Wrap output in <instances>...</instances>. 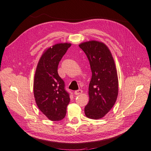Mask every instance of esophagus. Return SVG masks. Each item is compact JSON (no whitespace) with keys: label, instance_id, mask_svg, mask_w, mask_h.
I'll use <instances>...</instances> for the list:
<instances>
[{"label":"esophagus","instance_id":"obj_1","mask_svg":"<svg viewBox=\"0 0 151 151\" xmlns=\"http://www.w3.org/2000/svg\"><path fill=\"white\" fill-rule=\"evenodd\" d=\"M82 93H83V91H82L81 90H76V91L74 92L75 95H80V94H81Z\"/></svg>","mask_w":151,"mask_h":151}]
</instances>
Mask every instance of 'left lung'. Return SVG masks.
<instances>
[{
    "instance_id": "8db88e82",
    "label": "left lung",
    "mask_w": 151,
    "mask_h": 151,
    "mask_svg": "<svg viewBox=\"0 0 151 151\" xmlns=\"http://www.w3.org/2000/svg\"><path fill=\"white\" fill-rule=\"evenodd\" d=\"M79 47L88 58L92 72L85 114L89 119H100L111 109L117 99L119 80L115 61L104 42L92 40L81 42Z\"/></svg>"
}]
</instances>
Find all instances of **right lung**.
Here are the masks:
<instances>
[{
	"label": "right lung",
	"mask_w": 151,
	"mask_h": 151,
	"mask_svg": "<svg viewBox=\"0 0 151 151\" xmlns=\"http://www.w3.org/2000/svg\"><path fill=\"white\" fill-rule=\"evenodd\" d=\"M71 44L58 43L43 52L37 63L34 80V96L42 114L52 121L65 118L70 99L65 82L58 73V66Z\"/></svg>",
	"instance_id": "1"
}]
</instances>
